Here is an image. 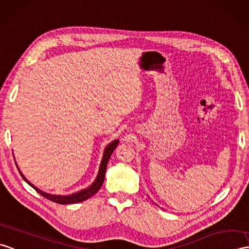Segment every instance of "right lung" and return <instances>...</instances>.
<instances>
[{
  "mask_svg": "<svg viewBox=\"0 0 249 249\" xmlns=\"http://www.w3.org/2000/svg\"><path fill=\"white\" fill-rule=\"evenodd\" d=\"M119 143V140H114L113 142H111L109 145L106 147L105 152H104V157H103V160L101 162V166H100V171H98V174H97V177L95 179V181L92 183V186L89 187L88 189L86 190H83L80 191V192H77L75 193L73 195H69V196H59V195H51V194H46L44 192H42V191H40L39 189H37L36 187H34L33 184L26 180V178L22 175V173L20 172V174L22 176V178L24 179V180L30 184V186H32L35 190L37 191V192L39 194H41L43 197L48 198L49 200H52L54 201V203L56 204H60V205H69V204H76V203H80V201H84L86 199H88L90 197H92L98 190L101 189L102 184L104 182V179H105V174H106V169H107V164H108V161H109V158H110L111 154L113 153L114 148L117 147Z\"/></svg>",
  "mask_w": 249,
  "mask_h": 249,
  "instance_id": "add662e5",
  "label": "right lung"
}]
</instances>
